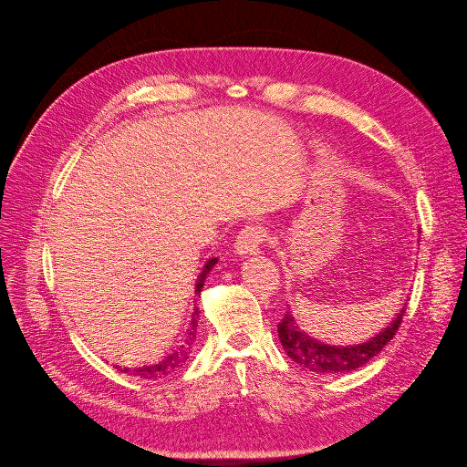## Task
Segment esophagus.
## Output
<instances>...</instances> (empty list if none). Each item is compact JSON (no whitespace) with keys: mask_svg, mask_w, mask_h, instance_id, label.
Returning a JSON list of instances; mask_svg holds the SVG:
<instances>
[{"mask_svg":"<svg viewBox=\"0 0 467 467\" xmlns=\"http://www.w3.org/2000/svg\"><path fill=\"white\" fill-rule=\"evenodd\" d=\"M263 241H265V230L257 224H248L235 237V254L239 255L257 254Z\"/></svg>","mask_w":467,"mask_h":467,"instance_id":"34e87169","label":"esophagus"}]
</instances>
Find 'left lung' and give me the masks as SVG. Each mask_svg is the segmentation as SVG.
Returning a JSON list of instances; mask_svg holds the SVG:
<instances>
[{
  "label": "left lung",
  "mask_w": 467,
  "mask_h": 467,
  "mask_svg": "<svg viewBox=\"0 0 467 467\" xmlns=\"http://www.w3.org/2000/svg\"><path fill=\"white\" fill-rule=\"evenodd\" d=\"M405 311L407 307L403 306L389 327H385L379 335L371 337L368 342L357 346H329L318 342L296 326L291 313H287L277 324V335L285 353L300 366L309 368L317 374H342V371H351L364 366L371 357L381 353L398 333Z\"/></svg>",
  "instance_id": "obj_1"
}]
</instances>
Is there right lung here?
Here are the masks:
<instances>
[{
	"mask_svg": "<svg viewBox=\"0 0 467 467\" xmlns=\"http://www.w3.org/2000/svg\"><path fill=\"white\" fill-rule=\"evenodd\" d=\"M215 263H217V257L210 259V261L204 265V270H202L201 275H199V282H197L195 293H201V291H202L204 279H206V275L210 274V270L215 266ZM197 315H199V311L195 309V315H193V317H197ZM195 327H197V318L192 320V329H190V333H188V338L183 340V346H180L176 351H172L171 355H167V357L161 358L160 362L149 364V366H140V368H123L121 371H123V374L138 376V378H143V379H161V378H165V376H169V374H174V371L180 369V368L183 366V362L188 360V355H190V349H188V348L193 344L195 335H197V329H195Z\"/></svg>",
	"mask_w": 467,
	"mask_h": 467,
	"instance_id": "obj_1",
	"label": "right lung"
}]
</instances>
